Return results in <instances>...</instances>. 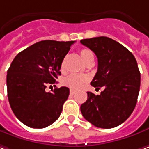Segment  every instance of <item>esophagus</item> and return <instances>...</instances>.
Wrapping results in <instances>:
<instances>
[{
	"instance_id": "1",
	"label": "esophagus",
	"mask_w": 149,
	"mask_h": 149,
	"mask_svg": "<svg viewBox=\"0 0 149 149\" xmlns=\"http://www.w3.org/2000/svg\"><path fill=\"white\" fill-rule=\"evenodd\" d=\"M75 93H76V91H75V90H73V89H70V94H71V95H74Z\"/></svg>"
}]
</instances>
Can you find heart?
Returning a JSON list of instances; mask_svg holds the SVG:
<instances>
[{
  "label": "heart",
  "instance_id": "heart-1",
  "mask_svg": "<svg viewBox=\"0 0 149 149\" xmlns=\"http://www.w3.org/2000/svg\"><path fill=\"white\" fill-rule=\"evenodd\" d=\"M80 54H81V58L84 62H86L91 57L93 56V52L88 50V49H81L80 51ZM64 69V62L62 64V70ZM89 80V77L86 75H81V74H70L67 76L66 77L63 78L62 80V84L66 87H69L71 89H80L82 87V86L87 82Z\"/></svg>",
  "mask_w": 149,
  "mask_h": 149
}]
</instances>
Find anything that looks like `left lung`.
I'll use <instances>...</instances> for the list:
<instances>
[{
	"instance_id": "left-lung-1",
	"label": "left lung",
	"mask_w": 149,
	"mask_h": 149,
	"mask_svg": "<svg viewBox=\"0 0 149 149\" xmlns=\"http://www.w3.org/2000/svg\"><path fill=\"white\" fill-rule=\"evenodd\" d=\"M97 57V72L93 87L104 90L100 95L87 92L81 105L84 118L101 128H113L125 122L133 112L140 89L141 75L130 51L107 36L81 40Z\"/></svg>"
}]
</instances>
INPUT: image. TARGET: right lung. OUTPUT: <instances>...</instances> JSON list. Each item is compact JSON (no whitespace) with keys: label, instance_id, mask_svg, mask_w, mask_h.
I'll use <instances>...</instances> for the list:
<instances>
[{"label":"right lung","instance_id":"right-lung-1","mask_svg":"<svg viewBox=\"0 0 149 149\" xmlns=\"http://www.w3.org/2000/svg\"><path fill=\"white\" fill-rule=\"evenodd\" d=\"M71 42L46 40L36 42L18 53L7 71L6 86L9 103L15 116L32 128H43L60 117L69 88H55L47 93L48 84H54Z\"/></svg>","mask_w":149,"mask_h":149}]
</instances>
